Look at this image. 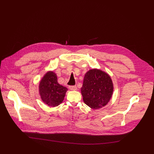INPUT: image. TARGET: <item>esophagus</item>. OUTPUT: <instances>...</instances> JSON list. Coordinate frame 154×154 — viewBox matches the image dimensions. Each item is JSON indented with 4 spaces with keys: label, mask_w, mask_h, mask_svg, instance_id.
<instances>
[{
    "label": "esophagus",
    "mask_w": 154,
    "mask_h": 154,
    "mask_svg": "<svg viewBox=\"0 0 154 154\" xmlns=\"http://www.w3.org/2000/svg\"><path fill=\"white\" fill-rule=\"evenodd\" d=\"M69 88L71 90H74V91H75V90H77V86H76L75 85H74V86H70L69 87Z\"/></svg>",
    "instance_id": "esophagus-1"
}]
</instances>
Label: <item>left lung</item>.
<instances>
[{"instance_id": "left-lung-1", "label": "left lung", "mask_w": 154, "mask_h": 154, "mask_svg": "<svg viewBox=\"0 0 154 154\" xmlns=\"http://www.w3.org/2000/svg\"><path fill=\"white\" fill-rule=\"evenodd\" d=\"M113 91L112 80L106 72L93 69L85 74L81 93L88 106L93 109L104 106L111 99Z\"/></svg>"}]
</instances>
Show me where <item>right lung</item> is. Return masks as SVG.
I'll return each mask as SVG.
<instances>
[{"label":"right lung","mask_w":154,"mask_h":154,"mask_svg":"<svg viewBox=\"0 0 154 154\" xmlns=\"http://www.w3.org/2000/svg\"><path fill=\"white\" fill-rule=\"evenodd\" d=\"M68 90L57 82V77L52 71L47 72L41 79L39 91L42 100L49 106H56L64 100Z\"/></svg>","instance_id":"add662e5"}]
</instances>
